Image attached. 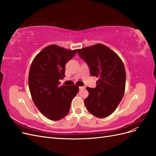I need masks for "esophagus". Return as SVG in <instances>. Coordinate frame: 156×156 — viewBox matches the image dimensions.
<instances>
[{
  "label": "esophagus",
  "mask_w": 156,
  "mask_h": 156,
  "mask_svg": "<svg viewBox=\"0 0 156 156\" xmlns=\"http://www.w3.org/2000/svg\"><path fill=\"white\" fill-rule=\"evenodd\" d=\"M79 90H83V89H85V87H79Z\"/></svg>",
  "instance_id": "obj_1"
}]
</instances>
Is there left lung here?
<instances>
[{
  "instance_id": "1",
  "label": "left lung",
  "mask_w": 156,
  "mask_h": 156,
  "mask_svg": "<svg viewBox=\"0 0 156 156\" xmlns=\"http://www.w3.org/2000/svg\"><path fill=\"white\" fill-rule=\"evenodd\" d=\"M88 66L92 76L99 79L96 88L87 87L89 95L84 100L87 110L98 118H105L115 111L124 96L126 70L122 60L103 44L77 50Z\"/></svg>"
}]
</instances>
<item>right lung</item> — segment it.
<instances>
[{
  "instance_id": "right-lung-1",
  "label": "right lung",
  "mask_w": 156,
  "mask_h": 156,
  "mask_svg": "<svg viewBox=\"0 0 156 156\" xmlns=\"http://www.w3.org/2000/svg\"><path fill=\"white\" fill-rule=\"evenodd\" d=\"M77 51L51 45L36 55L30 66L29 87L32 100L37 109L51 120L67 115L79 91L76 85L62 86L59 82L65 77L66 64Z\"/></svg>"
}]
</instances>
